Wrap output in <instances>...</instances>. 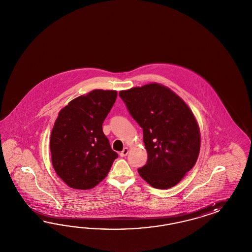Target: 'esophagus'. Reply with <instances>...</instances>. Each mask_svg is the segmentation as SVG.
Listing matches in <instances>:
<instances>
[{"label":"esophagus","mask_w":252,"mask_h":252,"mask_svg":"<svg viewBox=\"0 0 252 252\" xmlns=\"http://www.w3.org/2000/svg\"><path fill=\"white\" fill-rule=\"evenodd\" d=\"M128 154V148H124V150H123L121 153H119V155L121 156V157H126V155Z\"/></svg>","instance_id":"obj_1"}]
</instances>
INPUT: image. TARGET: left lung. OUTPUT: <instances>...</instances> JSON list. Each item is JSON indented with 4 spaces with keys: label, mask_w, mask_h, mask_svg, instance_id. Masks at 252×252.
<instances>
[{
    "label": "left lung",
    "mask_w": 252,
    "mask_h": 252,
    "mask_svg": "<svg viewBox=\"0 0 252 252\" xmlns=\"http://www.w3.org/2000/svg\"><path fill=\"white\" fill-rule=\"evenodd\" d=\"M143 129L148 160L137 169L155 189L175 187L198 160L200 132L190 108L169 88L150 83L119 92Z\"/></svg>",
    "instance_id": "8db88e82"
}]
</instances>
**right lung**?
<instances>
[{
  "instance_id": "add662e5",
  "label": "right lung",
  "mask_w": 252,
  "mask_h": 252,
  "mask_svg": "<svg viewBox=\"0 0 252 252\" xmlns=\"http://www.w3.org/2000/svg\"><path fill=\"white\" fill-rule=\"evenodd\" d=\"M116 97V91L94 90L72 99L58 114L50 140L52 163L72 189L96 187L118 157L102 131Z\"/></svg>"
}]
</instances>
